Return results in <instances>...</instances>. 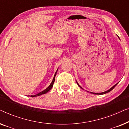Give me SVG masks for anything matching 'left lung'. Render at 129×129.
Returning <instances> with one entry per match:
<instances>
[{
  "label": "left lung",
  "instance_id": "left-lung-1",
  "mask_svg": "<svg viewBox=\"0 0 129 129\" xmlns=\"http://www.w3.org/2000/svg\"><path fill=\"white\" fill-rule=\"evenodd\" d=\"M77 84H78V85H79V87H81V88H82V89H83V88H82V87H81V86H80V85H79V84L78 83H77ZM117 84H118V83H116V84H115V85H114L113 86V87H111L110 89H109V90H107V91H104V92H102V93H93V92H91V93H92V94H106V93H108V92H109V91H110L111 90H112L114 89V87H115V86H116V85H117Z\"/></svg>",
  "mask_w": 129,
  "mask_h": 129
}]
</instances>
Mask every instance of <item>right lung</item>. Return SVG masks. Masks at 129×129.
Here are the masks:
<instances>
[{"label":"right lung","mask_w":129,"mask_h":129,"mask_svg":"<svg viewBox=\"0 0 129 129\" xmlns=\"http://www.w3.org/2000/svg\"><path fill=\"white\" fill-rule=\"evenodd\" d=\"M57 71L56 72L55 74H54V77H53V79L52 83H51L50 84V85H49V86L48 87H47L46 89L45 90H44L41 91V92L38 93V94H35V95H31L30 97H36V96H40V95L45 94V93H46L48 92V91H49V90H50L51 89H52V87H53V86L54 80H55V76H56V73H57Z\"/></svg>","instance_id":"1"}]
</instances>
